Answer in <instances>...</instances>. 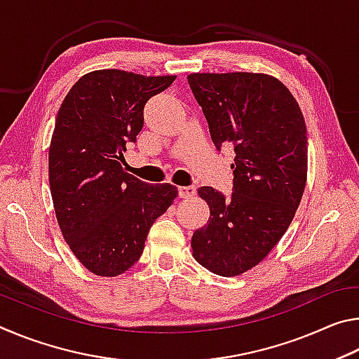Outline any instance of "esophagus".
Returning a JSON list of instances; mask_svg holds the SVG:
<instances>
[{"label":"esophagus","instance_id":"esophagus-1","mask_svg":"<svg viewBox=\"0 0 359 359\" xmlns=\"http://www.w3.org/2000/svg\"><path fill=\"white\" fill-rule=\"evenodd\" d=\"M194 193H196V187H194V185L179 187V196L180 198H191Z\"/></svg>","mask_w":359,"mask_h":359}]
</instances>
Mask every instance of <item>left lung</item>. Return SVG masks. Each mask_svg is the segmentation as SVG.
I'll use <instances>...</instances> for the list:
<instances>
[{"mask_svg":"<svg viewBox=\"0 0 359 359\" xmlns=\"http://www.w3.org/2000/svg\"><path fill=\"white\" fill-rule=\"evenodd\" d=\"M188 83L220 151L234 149L233 193L198 194L209 222L193 233V257L217 276L252 269L280 241L299 208L307 179V130L293 95L253 72L190 74Z\"/></svg>","mask_w":359,"mask_h":359,"instance_id":"8db88e82","label":"left lung"}]
</instances>
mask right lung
Here are the masks:
<instances>
[{
    "mask_svg": "<svg viewBox=\"0 0 359 359\" xmlns=\"http://www.w3.org/2000/svg\"><path fill=\"white\" fill-rule=\"evenodd\" d=\"M175 76L101 69L72 85L57 114L48 182L57 220L76 258L115 277L141 258L151 224L177 196L123 171V151L144 126V106Z\"/></svg>",
    "mask_w": 359,
    "mask_h": 359,
    "instance_id": "1",
    "label": "right lung"
}]
</instances>
